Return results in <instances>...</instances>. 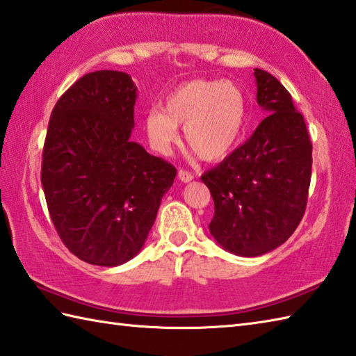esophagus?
<instances>
[{"label": "esophagus", "mask_w": 356, "mask_h": 356, "mask_svg": "<svg viewBox=\"0 0 356 356\" xmlns=\"http://www.w3.org/2000/svg\"><path fill=\"white\" fill-rule=\"evenodd\" d=\"M177 176H179V179L182 180V182H185V184H188V182H191L193 180V174L190 172V171H186V170H179V172H177Z\"/></svg>", "instance_id": "esophagus-1"}]
</instances>
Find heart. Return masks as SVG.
<instances>
[{"label": "heart", "mask_w": 356, "mask_h": 356, "mask_svg": "<svg viewBox=\"0 0 356 356\" xmlns=\"http://www.w3.org/2000/svg\"><path fill=\"white\" fill-rule=\"evenodd\" d=\"M246 96L229 81H191L166 96L145 116L148 140L168 153L184 128L186 145L203 161L216 162L237 145L246 124Z\"/></svg>", "instance_id": "1"}]
</instances>
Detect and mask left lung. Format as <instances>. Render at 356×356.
Listing matches in <instances>:
<instances>
[{"instance_id":"left-lung-1","label":"left lung","mask_w":356,"mask_h":356,"mask_svg":"<svg viewBox=\"0 0 356 356\" xmlns=\"http://www.w3.org/2000/svg\"><path fill=\"white\" fill-rule=\"evenodd\" d=\"M257 104L268 116L243 145L202 176L214 200L211 236L240 257L283 245L305 216L312 142L292 96L270 73L254 69Z\"/></svg>"}]
</instances>
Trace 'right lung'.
Masks as SVG:
<instances>
[{"instance_id":"obj_1","label":"right lung","mask_w":356,"mask_h":356,"mask_svg":"<svg viewBox=\"0 0 356 356\" xmlns=\"http://www.w3.org/2000/svg\"><path fill=\"white\" fill-rule=\"evenodd\" d=\"M130 74L99 70L59 97L41 182L59 238L79 260L119 266L138 255L177 170L131 142L138 93Z\"/></svg>"}]
</instances>
